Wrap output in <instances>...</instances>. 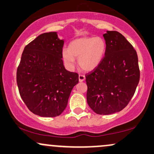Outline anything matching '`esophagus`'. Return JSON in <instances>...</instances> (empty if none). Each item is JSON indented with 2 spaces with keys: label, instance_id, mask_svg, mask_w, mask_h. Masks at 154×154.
Returning <instances> with one entry per match:
<instances>
[{
  "label": "esophagus",
  "instance_id": "esophagus-1",
  "mask_svg": "<svg viewBox=\"0 0 154 154\" xmlns=\"http://www.w3.org/2000/svg\"><path fill=\"white\" fill-rule=\"evenodd\" d=\"M85 79V77L82 75H79V82H83V81Z\"/></svg>",
  "mask_w": 154,
  "mask_h": 154
}]
</instances>
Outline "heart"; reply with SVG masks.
I'll return each mask as SVG.
<instances>
[{
	"label": "heart",
	"mask_w": 154,
	"mask_h": 154,
	"mask_svg": "<svg viewBox=\"0 0 154 154\" xmlns=\"http://www.w3.org/2000/svg\"><path fill=\"white\" fill-rule=\"evenodd\" d=\"M105 40L100 37H83L72 40L68 50L62 51L64 63L69 69H74L75 58L85 71H92L99 65L106 52Z\"/></svg>",
	"instance_id": "obj_1"
}]
</instances>
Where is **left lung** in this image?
Wrapping results in <instances>:
<instances>
[{
  "label": "left lung",
  "mask_w": 154,
  "mask_h": 154,
  "mask_svg": "<svg viewBox=\"0 0 154 154\" xmlns=\"http://www.w3.org/2000/svg\"><path fill=\"white\" fill-rule=\"evenodd\" d=\"M105 56L86 75L87 102L94 112L108 115L122 111L131 100L140 80L136 51L121 33L106 31Z\"/></svg>",
  "instance_id": "1"
}]
</instances>
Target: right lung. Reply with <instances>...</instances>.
Instances as JSON below:
<instances>
[{
	"label": "right lung",
	"instance_id": "add662e5",
	"mask_svg": "<svg viewBox=\"0 0 154 154\" xmlns=\"http://www.w3.org/2000/svg\"><path fill=\"white\" fill-rule=\"evenodd\" d=\"M64 40L57 32H45L24 48L17 68L21 98L29 111L43 117L59 116L66 109L79 75L63 66Z\"/></svg>",
	"mask_w": 154,
	"mask_h": 154
}]
</instances>
